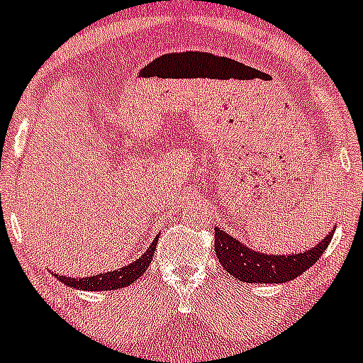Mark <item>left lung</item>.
Masks as SVG:
<instances>
[{
	"label": "left lung",
	"instance_id": "8db88e82",
	"mask_svg": "<svg viewBox=\"0 0 363 363\" xmlns=\"http://www.w3.org/2000/svg\"><path fill=\"white\" fill-rule=\"evenodd\" d=\"M333 230L307 252L293 255H267L255 252L228 235L225 230L214 228V252L218 260L235 280L248 284H284L294 280L301 273L314 266L330 245Z\"/></svg>",
	"mask_w": 363,
	"mask_h": 363
}]
</instances>
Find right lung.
<instances>
[{
  "mask_svg": "<svg viewBox=\"0 0 363 363\" xmlns=\"http://www.w3.org/2000/svg\"><path fill=\"white\" fill-rule=\"evenodd\" d=\"M157 238L150 242L149 250L143 253L140 259H136L135 262H131L129 266L121 267V269L108 271V273H99V275L94 277H84V279H70V277H58L56 279L60 282H63L65 286L72 287V289H81V291H117L122 287L131 286L133 282L140 279L147 271L149 264L152 262L154 252H156Z\"/></svg>",
  "mask_w": 363,
  "mask_h": 363,
  "instance_id": "add662e5",
  "label": "right lung"
}]
</instances>
